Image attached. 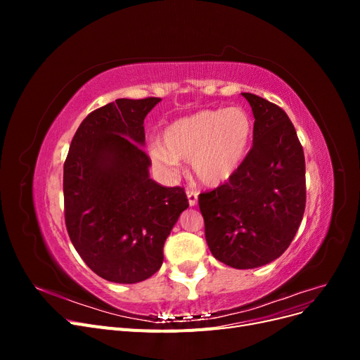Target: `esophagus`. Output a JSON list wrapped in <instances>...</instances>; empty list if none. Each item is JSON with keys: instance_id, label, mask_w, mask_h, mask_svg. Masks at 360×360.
<instances>
[{"instance_id": "esophagus-1", "label": "esophagus", "mask_w": 360, "mask_h": 360, "mask_svg": "<svg viewBox=\"0 0 360 360\" xmlns=\"http://www.w3.org/2000/svg\"><path fill=\"white\" fill-rule=\"evenodd\" d=\"M186 195H188V200H189V205H197V202H198V192L193 191V189H188Z\"/></svg>"}]
</instances>
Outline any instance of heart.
Listing matches in <instances>:
<instances>
[{
    "label": "heart",
    "instance_id": "heart-1",
    "mask_svg": "<svg viewBox=\"0 0 360 360\" xmlns=\"http://www.w3.org/2000/svg\"><path fill=\"white\" fill-rule=\"evenodd\" d=\"M252 118L242 108L202 110L174 120L162 132V144L150 146V158L163 176H176L179 159L191 160L200 181L217 186L243 163L252 139Z\"/></svg>",
    "mask_w": 360,
    "mask_h": 360
}]
</instances>
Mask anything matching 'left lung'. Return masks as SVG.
I'll use <instances>...</instances> for the list:
<instances>
[{"mask_svg": "<svg viewBox=\"0 0 360 360\" xmlns=\"http://www.w3.org/2000/svg\"><path fill=\"white\" fill-rule=\"evenodd\" d=\"M242 94L255 117L252 148L230 180L200 193L198 205L213 257L234 269H254L290 246L303 217L307 183L303 148L285 111Z\"/></svg>", "mask_w": 360, "mask_h": 360, "instance_id": "8db88e82", "label": "left lung"}]
</instances>
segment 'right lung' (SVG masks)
<instances>
[{
    "instance_id": "1",
    "label": "right lung",
    "mask_w": 360,
    "mask_h": 360,
    "mask_svg": "<svg viewBox=\"0 0 360 360\" xmlns=\"http://www.w3.org/2000/svg\"><path fill=\"white\" fill-rule=\"evenodd\" d=\"M160 97L117 99L84 118L64 162V221L96 275L135 284L160 269L163 245L183 210L184 189L148 177L144 118Z\"/></svg>"
}]
</instances>
